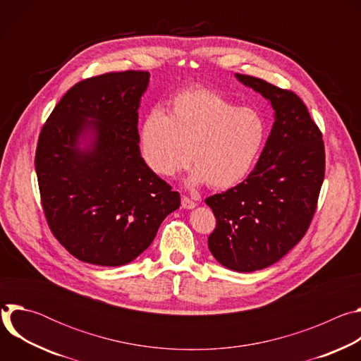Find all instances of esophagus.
Wrapping results in <instances>:
<instances>
[{
	"mask_svg": "<svg viewBox=\"0 0 361 361\" xmlns=\"http://www.w3.org/2000/svg\"><path fill=\"white\" fill-rule=\"evenodd\" d=\"M181 205L185 210H192V209H195L197 204L192 200H190L188 197H181Z\"/></svg>",
	"mask_w": 361,
	"mask_h": 361,
	"instance_id": "obj_1",
	"label": "esophagus"
}]
</instances>
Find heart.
I'll return each instance as SVG.
<instances>
[{"label": "heart", "mask_w": 361, "mask_h": 361, "mask_svg": "<svg viewBox=\"0 0 361 361\" xmlns=\"http://www.w3.org/2000/svg\"><path fill=\"white\" fill-rule=\"evenodd\" d=\"M266 135V120L255 109L191 88L174 97L170 116L161 109L145 116L138 147L144 164L159 177L173 180L192 163L190 187L230 190L251 173Z\"/></svg>", "instance_id": "1"}]
</instances>
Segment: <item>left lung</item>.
<instances>
[{"instance_id": "obj_1", "label": "left lung", "mask_w": 361, "mask_h": 361, "mask_svg": "<svg viewBox=\"0 0 361 361\" xmlns=\"http://www.w3.org/2000/svg\"><path fill=\"white\" fill-rule=\"evenodd\" d=\"M235 78L270 102L274 123L248 177L205 200L217 219L209 248L226 269L251 273L281 260L310 226L324 180V144L294 92L250 75Z\"/></svg>"}]
</instances>
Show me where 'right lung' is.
I'll use <instances>...</instances> for the list:
<instances>
[{
    "label": "right lung",
    "instance_id": "add662e5",
    "mask_svg": "<svg viewBox=\"0 0 361 361\" xmlns=\"http://www.w3.org/2000/svg\"><path fill=\"white\" fill-rule=\"evenodd\" d=\"M148 71L75 84L41 130L35 171L51 231L75 259L131 263L149 247L180 194L142 161L138 109Z\"/></svg>",
    "mask_w": 361,
    "mask_h": 361
}]
</instances>
